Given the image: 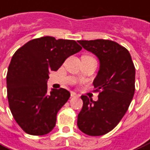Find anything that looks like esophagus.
<instances>
[{"mask_svg":"<svg viewBox=\"0 0 150 150\" xmlns=\"http://www.w3.org/2000/svg\"><path fill=\"white\" fill-rule=\"evenodd\" d=\"M79 96L77 95V94H76L75 92H71V97H78Z\"/></svg>","mask_w":150,"mask_h":150,"instance_id":"obj_1","label":"esophagus"}]
</instances>
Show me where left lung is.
Masks as SVG:
<instances>
[{
  "mask_svg": "<svg viewBox=\"0 0 150 150\" xmlns=\"http://www.w3.org/2000/svg\"><path fill=\"white\" fill-rule=\"evenodd\" d=\"M83 48L98 57L100 70L93 81L98 100L82 95L77 127L90 136L110 132L124 116L135 91V67L130 53L116 42L80 40Z\"/></svg>",
  "mask_w": 150,
  "mask_h": 150,
  "instance_id": "1",
  "label": "left lung"
}]
</instances>
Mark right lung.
<instances>
[{"instance_id":"add662e5","label":"right lung","mask_w":150,"mask_h":150,"mask_svg":"<svg viewBox=\"0 0 150 150\" xmlns=\"http://www.w3.org/2000/svg\"><path fill=\"white\" fill-rule=\"evenodd\" d=\"M74 40L43 36L28 42L13 54L7 73V94L12 116L28 134L44 135L56 124L58 111L70 93L47 88L50 71L81 50Z\"/></svg>"}]
</instances>
